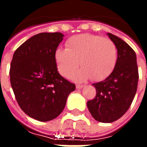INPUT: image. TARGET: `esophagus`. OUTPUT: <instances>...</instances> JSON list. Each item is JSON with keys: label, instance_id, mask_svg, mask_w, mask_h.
Instances as JSON below:
<instances>
[{"label": "esophagus", "instance_id": "1", "mask_svg": "<svg viewBox=\"0 0 147 147\" xmlns=\"http://www.w3.org/2000/svg\"><path fill=\"white\" fill-rule=\"evenodd\" d=\"M84 85H81V84H76V89H82Z\"/></svg>", "mask_w": 147, "mask_h": 147}]
</instances>
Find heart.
Instances as JSON below:
<instances>
[{"instance_id": "obj_1", "label": "heart", "mask_w": 147, "mask_h": 147, "mask_svg": "<svg viewBox=\"0 0 147 147\" xmlns=\"http://www.w3.org/2000/svg\"><path fill=\"white\" fill-rule=\"evenodd\" d=\"M66 47L55 51L57 69L65 78H69L80 64L82 68L74 74V80L91 78L100 81L106 79L116 67L117 47L109 38L90 34H78L67 40Z\"/></svg>"}]
</instances>
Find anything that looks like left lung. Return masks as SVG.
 <instances>
[{
  "instance_id": "obj_1",
  "label": "left lung",
  "mask_w": 147,
  "mask_h": 147,
  "mask_svg": "<svg viewBox=\"0 0 147 147\" xmlns=\"http://www.w3.org/2000/svg\"><path fill=\"white\" fill-rule=\"evenodd\" d=\"M117 47V62L105 80L93 83L96 96L87 102L92 117L102 123H112L126 113L136 95L139 71L136 54L123 40L107 33Z\"/></svg>"
}]
</instances>
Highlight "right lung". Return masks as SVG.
I'll return each instance as SVG.
<instances>
[{
	"mask_svg": "<svg viewBox=\"0 0 147 147\" xmlns=\"http://www.w3.org/2000/svg\"><path fill=\"white\" fill-rule=\"evenodd\" d=\"M60 32L34 35L16 50L10 82L21 109L39 121H49L64 110L76 85L59 74L55 51L63 40Z\"/></svg>",
	"mask_w": 147,
	"mask_h": 147,
	"instance_id": "add662e5",
	"label": "right lung"
}]
</instances>
